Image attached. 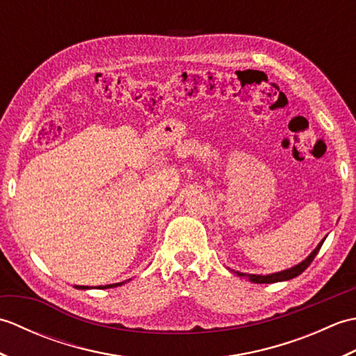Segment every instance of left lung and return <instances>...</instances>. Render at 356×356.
Listing matches in <instances>:
<instances>
[{
    "label": "left lung",
    "mask_w": 356,
    "mask_h": 356,
    "mask_svg": "<svg viewBox=\"0 0 356 356\" xmlns=\"http://www.w3.org/2000/svg\"><path fill=\"white\" fill-rule=\"evenodd\" d=\"M324 240H326V238L321 240V243L314 249V251L311 252V255H309L306 260L298 263L297 266H293V268H291V269H286V270H282V272H275V274H268V275L241 274V272H236V274L240 275V277H246V278L249 280V282H252V283H277V282H284V280L295 278V277H298V275L301 274V272H305V269L309 266V264H311V263L314 261L315 255L318 254L321 245L324 243Z\"/></svg>",
    "instance_id": "left-lung-1"
}]
</instances>
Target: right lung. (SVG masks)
<instances>
[{"instance_id":"add662e5","label":"right lung","mask_w":356,"mask_h":356,"mask_svg":"<svg viewBox=\"0 0 356 356\" xmlns=\"http://www.w3.org/2000/svg\"><path fill=\"white\" fill-rule=\"evenodd\" d=\"M124 284V282L122 283H115V284H105V286H97V289H110V287H116V286H122ZM74 287H78V289H90L88 286H74Z\"/></svg>"}]
</instances>
